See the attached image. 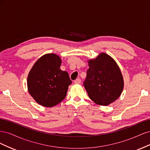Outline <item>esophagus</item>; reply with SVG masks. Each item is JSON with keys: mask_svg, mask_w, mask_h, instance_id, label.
<instances>
[{"mask_svg": "<svg viewBox=\"0 0 150 150\" xmlns=\"http://www.w3.org/2000/svg\"><path fill=\"white\" fill-rule=\"evenodd\" d=\"M81 82V80L79 78L76 79V80L74 81V83L75 84H80Z\"/></svg>", "mask_w": 150, "mask_h": 150, "instance_id": "esophagus-1", "label": "esophagus"}]
</instances>
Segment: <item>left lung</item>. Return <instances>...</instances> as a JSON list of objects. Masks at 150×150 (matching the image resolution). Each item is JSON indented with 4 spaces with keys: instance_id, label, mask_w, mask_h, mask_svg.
<instances>
[{
    "instance_id": "obj_1",
    "label": "left lung",
    "mask_w": 150,
    "mask_h": 150,
    "mask_svg": "<svg viewBox=\"0 0 150 150\" xmlns=\"http://www.w3.org/2000/svg\"><path fill=\"white\" fill-rule=\"evenodd\" d=\"M83 85L89 98L95 103L107 106L120 97L123 89L121 71L112 57L101 53L89 61Z\"/></svg>"
}]
</instances>
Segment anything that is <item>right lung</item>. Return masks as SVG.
<instances>
[{
  "mask_svg": "<svg viewBox=\"0 0 150 150\" xmlns=\"http://www.w3.org/2000/svg\"><path fill=\"white\" fill-rule=\"evenodd\" d=\"M61 59L47 54L36 61L28 78V88L35 101L45 107H52L66 98L72 81L67 71L60 69Z\"/></svg>",
  "mask_w": 150,
  "mask_h": 150,
  "instance_id": "add662e5",
  "label": "right lung"
}]
</instances>
